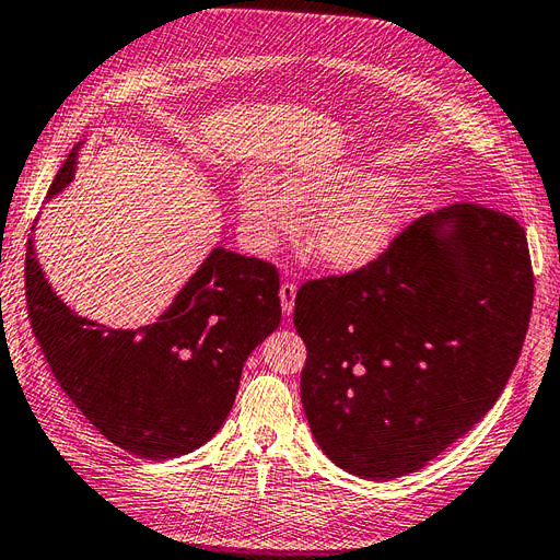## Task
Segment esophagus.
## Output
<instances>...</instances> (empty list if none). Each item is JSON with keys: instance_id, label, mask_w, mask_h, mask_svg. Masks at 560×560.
<instances>
[{"instance_id": "esophagus-1", "label": "esophagus", "mask_w": 560, "mask_h": 560, "mask_svg": "<svg viewBox=\"0 0 560 560\" xmlns=\"http://www.w3.org/2000/svg\"><path fill=\"white\" fill-rule=\"evenodd\" d=\"M294 296H296L294 282H282V284H280V304H282V313H284V316H292V311H294Z\"/></svg>"}]
</instances>
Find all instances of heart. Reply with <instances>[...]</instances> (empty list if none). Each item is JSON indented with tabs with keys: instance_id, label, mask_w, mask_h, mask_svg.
I'll return each instance as SVG.
<instances>
[{
	"instance_id": "heart-1",
	"label": "heart",
	"mask_w": 560,
	"mask_h": 560,
	"mask_svg": "<svg viewBox=\"0 0 560 560\" xmlns=\"http://www.w3.org/2000/svg\"><path fill=\"white\" fill-rule=\"evenodd\" d=\"M311 221L304 247L330 270H359L383 256L406 221V199L385 177L345 166H311L288 185L252 171L240 185L244 228L258 249L292 235L302 215Z\"/></svg>"
}]
</instances>
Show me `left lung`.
<instances>
[{
	"instance_id": "1",
	"label": "left lung",
	"mask_w": 560,
	"mask_h": 560,
	"mask_svg": "<svg viewBox=\"0 0 560 560\" xmlns=\"http://www.w3.org/2000/svg\"><path fill=\"white\" fill-rule=\"evenodd\" d=\"M532 296L525 230L482 203L420 215L371 266L304 282L302 404L323 454L368 480L440 456L506 387Z\"/></svg>"
}]
</instances>
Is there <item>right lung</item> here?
Wrapping results in <instances>:
<instances>
[{
  "instance_id": "1",
  "label": "right lung",
  "mask_w": 560,
  "mask_h": 560,
  "mask_svg": "<svg viewBox=\"0 0 560 560\" xmlns=\"http://www.w3.org/2000/svg\"><path fill=\"white\" fill-rule=\"evenodd\" d=\"M78 147L47 192L73 180ZM280 276L261 258L215 247L171 308L138 330H112L68 308L25 249V304L39 349L108 442L147 460L189 454L221 430L242 365L280 325Z\"/></svg>"
}]
</instances>
